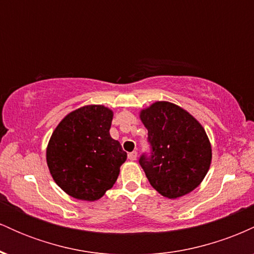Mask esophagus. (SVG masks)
I'll use <instances>...</instances> for the list:
<instances>
[{"label":"esophagus","instance_id":"esophagus-1","mask_svg":"<svg viewBox=\"0 0 254 254\" xmlns=\"http://www.w3.org/2000/svg\"><path fill=\"white\" fill-rule=\"evenodd\" d=\"M127 159L131 160V161H135L137 159V151H131V153L127 154Z\"/></svg>","mask_w":254,"mask_h":254}]
</instances>
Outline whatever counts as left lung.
Returning <instances> with one entry per match:
<instances>
[{"label":"left lung","instance_id":"obj_1","mask_svg":"<svg viewBox=\"0 0 254 254\" xmlns=\"http://www.w3.org/2000/svg\"><path fill=\"white\" fill-rule=\"evenodd\" d=\"M148 130L151 156L139 165L160 194L183 197L199 186L211 164V144L202 124L183 107L155 101L139 112Z\"/></svg>","mask_w":254,"mask_h":254}]
</instances>
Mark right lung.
Wrapping results in <instances>:
<instances>
[{"instance_id":"right-lung-1","label":"right lung","mask_w":254,"mask_h":254,"mask_svg":"<svg viewBox=\"0 0 254 254\" xmlns=\"http://www.w3.org/2000/svg\"><path fill=\"white\" fill-rule=\"evenodd\" d=\"M112 119L109 107L84 105L52 132L46 164L55 183L72 198L94 202L115 185L127 155L110 135Z\"/></svg>"}]
</instances>
